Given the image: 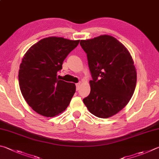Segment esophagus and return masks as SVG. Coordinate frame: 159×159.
<instances>
[{"label": "esophagus", "mask_w": 159, "mask_h": 159, "mask_svg": "<svg viewBox=\"0 0 159 159\" xmlns=\"http://www.w3.org/2000/svg\"><path fill=\"white\" fill-rule=\"evenodd\" d=\"M80 83H76V90H79V88H80Z\"/></svg>", "instance_id": "1"}]
</instances>
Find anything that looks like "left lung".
I'll return each mask as SVG.
<instances>
[{
  "instance_id": "8db88e82",
  "label": "left lung",
  "mask_w": 159,
  "mask_h": 159,
  "mask_svg": "<svg viewBox=\"0 0 159 159\" xmlns=\"http://www.w3.org/2000/svg\"><path fill=\"white\" fill-rule=\"evenodd\" d=\"M80 44L87 53L92 77L90 93L83 103L95 116L111 117L122 111L134 94L137 81L134 60L125 46L111 35L80 40Z\"/></svg>"
}]
</instances>
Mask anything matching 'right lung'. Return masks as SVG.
<instances>
[{"label": "right lung", "instance_id": "right-lung-1", "mask_svg": "<svg viewBox=\"0 0 159 159\" xmlns=\"http://www.w3.org/2000/svg\"><path fill=\"white\" fill-rule=\"evenodd\" d=\"M80 40L48 37L33 44L20 64L19 83L21 94L33 111L55 117L65 111L76 92V85L59 80L57 71Z\"/></svg>", "mask_w": 159, "mask_h": 159}]
</instances>
